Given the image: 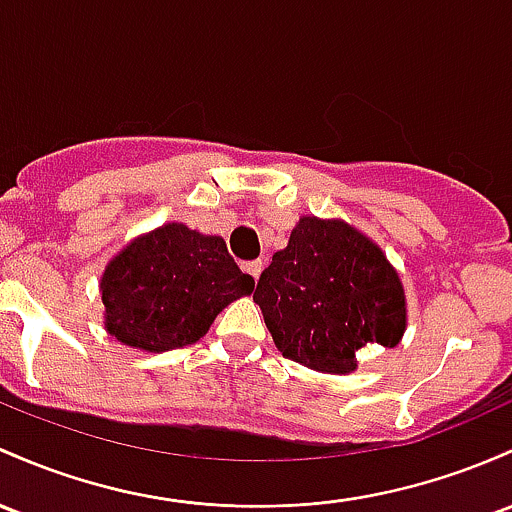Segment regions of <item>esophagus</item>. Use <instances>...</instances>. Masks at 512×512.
Wrapping results in <instances>:
<instances>
[{
    "label": "esophagus",
    "instance_id": "esophagus-1",
    "mask_svg": "<svg viewBox=\"0 0 512 512\" xmlns=\"http://www.w3.org/2000/svg\"><path fill=\"white\" fill-rule=\"evenodd\" d=\"M243 269H245V272L250 274V277L255 279V282H257V279H260V272H262V262H260V260H255V262H245Z\"/></svg>",
    "mask_w": 512,
    "mask_h": 512
}]
</instances>
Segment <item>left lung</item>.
Returning <instances> with one entry per match:
<instances>
[{
	"label": "left lung",
	"mask_w": 512,
	"mask_h": 512,
	"mask_svg": "<svg viewBox=\"0 0 512 512\" xmlns=\"http://www.w3.org/2000/svg\"><path fill=\"white\" fill-rule=\"evenodd\" d=\"M274 345L320 374H350L369 345L396 347L406 289L386 252L342 218L301 216L255 289Z\"/></svg>",
	"instance_id": "8db88e82"
}]
</instances>
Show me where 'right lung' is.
<instances>
[{
	"label": "right lung",
	"instance_id": "right-lung-1",
	"mask_svg": "<svg viewBox=\"0 0 512 512\" xmlns=\"http://www.w3.org/2000/svg\"><path fill=\"white\" fill-rule=\"evenodd\" d=\"M252 289L255 279L240 272L221 235L172 221L106 262L104 330L140 352L179 350L204 338L218 313Z\"/></svg>",
	"mask_w": 512,
	"mask_h": 512
}]
</instances>
